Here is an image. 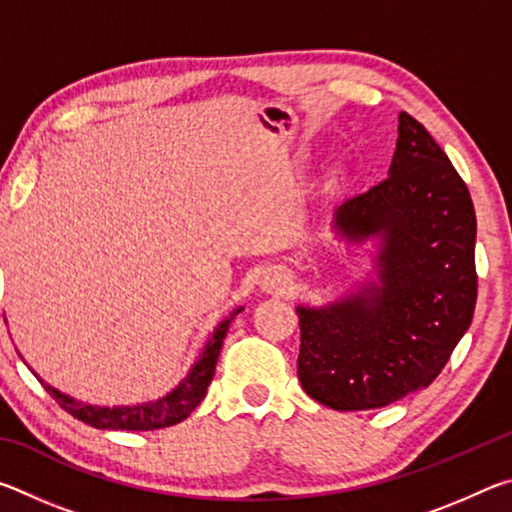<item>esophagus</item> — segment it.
Masks as SVG:
<instances>
[{
    "mask_svg": "<svg viewBox=\"0 0 512 512\" xmlns=\"http://www.w3.org/2000/svg\"><path fill=\"white\" fill-rule=\"evenodd\" d=\"M268 289H277V284H275V282H271V284H268Z\"/></svg>",
    "mask_w": 512,
    "mask_h": 512,
    "instance_id": "esophagus-1",
    "label": "esophagus"
}]
</instances>
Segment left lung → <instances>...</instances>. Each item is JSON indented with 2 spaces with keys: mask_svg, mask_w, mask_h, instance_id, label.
<instances>
[{
  "mask_svg": "<svg viewBox=\"0 0 512 512\" xmlns=\"http://www.w3.org/2000/svg\"><path fill=\"white\" fill-rule=\"evenodd\" d=\"M336 228L350 241L381 237V284L296 309L298 379L329 409H379L427 388L472 323L474 205L447 153L402 112L391 176L345 201Z\"/></svg>",
  "mask_w": 512,
  "mask_h": 512,
  "instance_id": "8db88e82",
  "label": "left lung"
}]
</instances>
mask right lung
<instances>
[{"mask_svg":"<svg viewBox=\"0 0 512 512\" xmlns=\"http://www.w3.org/2000/svg\"><path fill=\"white\" fill-rule=\"evenodd\" d=\"M241 309H237L230 318H225L223 323L216 327L212 341L205 345V350L198 359L196 366L189 370L187 379L180 381L176 391H171L162 400H155L149 404L140 406H90L76 402L74 397H67L65 393H58L56 388L42 381L45 391L54 397L60 409H65L69 415H74L76 420L90 424L94 429H128V431H151L171 427V424L183 422L189 413H192L207 393V386L212 384L216 361H219V352L228 327Z\"/></svg>","mask_w":512,"mask_h":512,"instance_id":"right-lung-1","label":"right lung"}]
</instances>
